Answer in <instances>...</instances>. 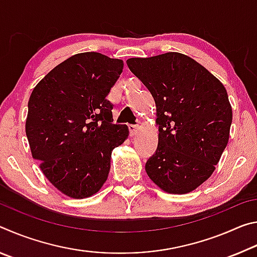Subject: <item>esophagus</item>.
<instances>
[{"instance_id": "esophagus-1", "label": "esophagus", "mask_w": 257, "mask_h": 257, "mask_svg": "<svg viewBox=\"0 0 257 257\" xmlns=\"http://www.w3.org/2000/svg\"><path fill=\"white\" fill-rule=\"evenodd\" d=\"M128 127H129L130 135H132V136H135V135H136L138 132V125L137 124H129Z\"/></svg>"}]
</instances>
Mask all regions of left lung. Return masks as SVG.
<instances>
[{"instance_id":"1","label":"left lung","mask_w":257,"mask_h":257,"mask_svg":"<svg viewBox=\"0 0 257 257\" xmlns=\"http://www.w3.org/2000/svg\"><path fill=\"white\" fill-rule=\"evenodd\" d=\"M127 64L156 105L159 144L145 164L147 175L167 193L193 191L210 178L228 144L227 90L202 64L177 52Z\"/></svg>"}]
</instances>
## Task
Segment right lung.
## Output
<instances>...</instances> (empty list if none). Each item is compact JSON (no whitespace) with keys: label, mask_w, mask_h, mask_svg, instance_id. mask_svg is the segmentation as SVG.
Masks as SVG:
<instances>
[{"label":"right lung","mask_w":257,"mask_h":257,"mask_svg":"<svg viewBox=\"0 0 257 257\" xmlns=\"http://www.w3.org/2000/svg\"><path fill=\"white\" fill-rule=\"evenodd\" d=\"M123 62L96 52L72 55L35 87L26 120L30 151L52 185L72 198L101 189L113 149L128 137L125 124L113 123L106 96Z\"/></svg>","instance_id":"1"}]
</instances>
